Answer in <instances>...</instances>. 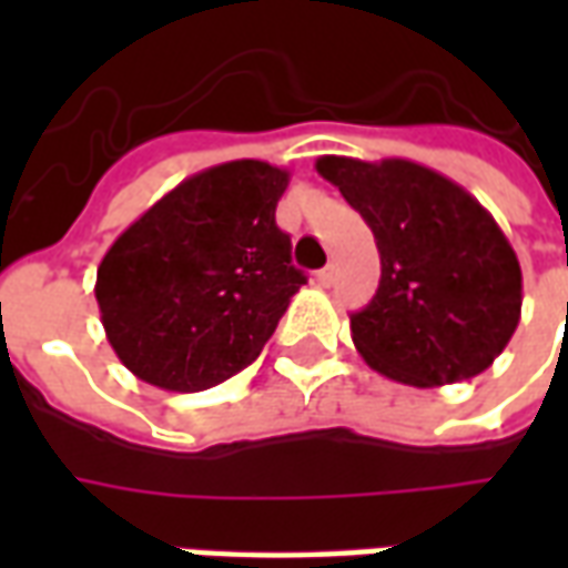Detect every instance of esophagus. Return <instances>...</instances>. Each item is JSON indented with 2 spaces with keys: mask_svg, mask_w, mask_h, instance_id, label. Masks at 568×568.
Wrapping results in <instances>:
<instances>
[{
  "mask_svg": "<svg viewBox=\"0 0 568 568\" xmlns=\"http://www.w3.org/2000/svg\"><path fill=\"white\" fill-rule=\"evenodd\" d=\"M334 276H337V267H334V264H328V267H322V271L316 273V283H320V285H332Z\"/></svg>",
  "mask_w": 568,
  "mask_h": 568,
  "instance_id": "obj_1",
  "label": "esophagus"
}]
</instances>
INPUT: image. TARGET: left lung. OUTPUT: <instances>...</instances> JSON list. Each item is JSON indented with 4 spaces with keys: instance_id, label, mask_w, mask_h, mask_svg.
Returning a JSON list of instances; mask_svg holds the SVG:
<instances>
[{
    "instance_id": "1",
    "label": "left lung",
    "mask_w": 568,
    "mask_h": 568,
    "mask_svg": "<svg viewBox=\"0 0 568 568\" xmlns=\"http://www.w3.org/2000/svg\"><path fill=\"white\" fill-rule=\"evenodd\" d=\"M316 170L368 222L381 252L377 295L349 316L362 358L419 389L487 371L524 304L520 261L496 219L423 163L325 154Z\"/></svg>"
}]
</instances>
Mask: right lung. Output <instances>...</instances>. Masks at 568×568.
<instances>
[{
  "mask_svg": "<svg viewBox=\"0 0 568 568\" xmlns=\"http://www.w3.org/2000/svg\"><path fill=\"white\" fill-rule=\"evenodd\" d=\"M288 170L227 161L163 194L105 252V337L140 381L200 393L252 365L307 276L276 227Z\"/></svg>",
  "mask_w": 568,
  "mask_h": 568,
  "instance_id": "obj_1",
  "label": "right lung"
}]
</instances>
